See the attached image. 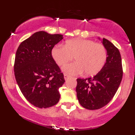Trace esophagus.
I'll use <instances>...</instances> for the list:
<instances>
[{
    "instance_id": "34e87169",
    "label": "esophagus",
    "mask_w": 135,
    "mask_h": 135,
    "mask_svg": "<svg viewBox=\"0 0 135 135\" xmlns=\"http://www.w3.org/2000/svg\"><path fill=\"white\" fill-rule=\"evenodd\" d=\"M69 78H70V76H69L68 74H64V78H65V80H67Z\"/></svg>"
}]
</instances>
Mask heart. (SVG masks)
I'll return each instance as SVG.
<instances>
[{
  "mask_svg": "<svg viewBox=\"0 0 135 135\" xmlns=\"http://www.w3.org/2000/svg\"><path fill=\"white\" fill-rule=\"evenodd\" d=\"M53 59L59 66H64L74 57L76 62L66 65L62 71L70 75L85 72L87 76H94L100 71L107 59V51L101 44L86 39H70L65 46H56L51 50Z\"/></svg>",
  "mask_w": 135,
  "mask_h": 135,
  "instance_id": "b5f03b06",
  "label": "heart"
}]
</instances>
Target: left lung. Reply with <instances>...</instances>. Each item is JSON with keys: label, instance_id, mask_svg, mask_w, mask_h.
Masks as SVG:
<instances>
[{"label": "left lung", "instance_id": "left-lung-1", "mask_svg": "<svg viewBox=\"0 0 135 135\" xmlns=\"http://www.w3.org/2000/svg\"><path fill=\"white\" fill-rule=\"evenodd\" d=\"M99 39L107 51L104 66L93 77L77 79L78 99L80 104L88 110H97L107 105L116 93L123 76L118 49L106 38Z\"/></svg>", "mask_w": 135, "mask_h": 135}]
</instances>
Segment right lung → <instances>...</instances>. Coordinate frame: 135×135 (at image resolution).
Listing matches in <instances>:
<instances>
[{
    "instance_id": "right-lung-1",
    "label": "right lung",
    "mask_w": 135,
    "mask_h": 135,
    "mask_svg": "<svg viewBox=\"0 0 135 135\" xmlns=\"http://www.w3.org/2000/svg\"><path fill=\"white\" fill-rule=\"evenodd\" d=\"M62 38V35L38 31L21 42L16 51V81L26 99L38 108H49L59 100V89L65 81L51 50Z\"/></svg>"
}]
</instances>
